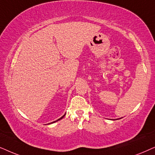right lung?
Returning <instances> with one entry per match:
<instances>
[{"label":"right lung","instance_id":"right-lung-1","mask_svg":"<svg viewBox=\"0 0 155 155\" xmlns=\"http://www.w3.org/2000/svg\"><path fill=\"white\" fill-rule=\"evenodd\" d=\"M64 115H63V116H62V117H60V118H59V119H58V120H56V121H54V122H52V123H55V122H57V121H58V120H61V119H62V118H63V117H64Z\"/></svg>","mask_w":155,"mask_h":155}]
</instances>
